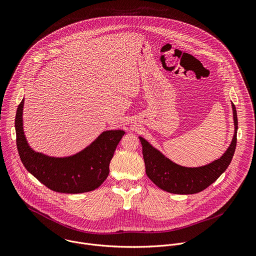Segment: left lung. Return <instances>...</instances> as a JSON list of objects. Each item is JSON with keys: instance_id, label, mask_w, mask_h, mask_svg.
I'll use <instances>...</instances> for the list:
<instances>
[{"instance_id": "obj_1", "label": "left lung", "mask_w": 256, "mask_h": 256, "mask_svg": "<svg viewBox=\"0 0 256 256\" xmlns=\"http://www.w3.org/2000/svg\"><path fill=\"white\" fill-rule=\"evenodd\" d=\"M232 108L235 126L232 142L220 159L206 166L188 168L177 165L140 136L146 173L148 177L161 190L176 194H198L208 188L228 168L236 149L238 120L236 107L233 103Z\"/></svg>"}]
</instances>
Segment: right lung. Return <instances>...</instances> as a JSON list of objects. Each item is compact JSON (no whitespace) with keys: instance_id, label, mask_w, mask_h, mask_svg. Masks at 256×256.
I'll return each instance as SVG.
<instances>
[{"instance_id":"add662e5","label":"right lung","mask_w":256,"mask_h":256,"mask_svg":"<svg viewBox=\"0 0 256 256\" xmlns=\"http://www.w3.org/2000/svg\"><path fill=\"white\" fill-rule=\"evenodd\" d=\"M23 105L24 99L17 108L15 128L18 153L27 171L56 192L82 194L98 188L109 174V164L124 132H103L86 149L74 156L50 157L29 147L23 132Z\"/></svg>"}]
</instances>
